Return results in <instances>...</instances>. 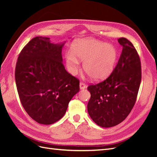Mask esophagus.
Masks as SVG:
<instances>
[{
	"label": "esophagus",
	"mask_w": 157,
	"mask_h": 157,
	"mask_svg": "<svg viewBox=\"0 0 157 157\" xmlns=\"http://www.w3.org/2000/svg\"><path fill=\"white\" fill-rule=\"evenodd\" d=\"M86 85L85 84L84 82H80V89L83 90L84 88H86Z\"/></svg>",
	"instance_id": "1"
}]
</instances>
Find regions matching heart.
Segmentation results:
<instances>
[{
	"label": "heart",
	"instance_id": "heart-1",
	"mask_svg": "<svg viewBox=\"0 0 157 157\" xmlns=\"http://www.w3.org/2000/svg\"><path fill=\"white\" fill-rule=\"evenodd\" d=\"M72 52L65 55L66 63L70 72L75 74L79 65V61H84L83 68L88 75L95 80L108 77L115 68L118 52L111 44L96 39L78 40L71 46Z\"/></svg>",
	"mask_w": 157,
	"mask_h": 157
}]
</instances>
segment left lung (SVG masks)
I'll use <instances>...</instances> for the list:
<instances>
[{"label": "left lung", "instance_id": "1", "mask_svg": "<svg viewBox=\"0 0 157 157\" xmlns=\"http://www.w3.org/2000/svg\"><path fill=\"white\" fill-rule=\"evenodd\" d=\"M118 42L122 51L115 69L103 81L88 87L91 96L87 108L90 117L103 128L120 124L131 112L141 80L140 56L126 38Z\"/></svg>", "mask_w": 157, "mask_h": 157}]
</instances>
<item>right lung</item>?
<instances>
[{"label": "right lung", "mask_w": 157, "mask_h": 157, "mask_svg": "<svg viewBox=\"0 0 157 157\" xmlns=\"http://www.w3.org/2000/svg\"><path fill=\"white\" fill-rule=\"evenodd\" d=\"M63 45L36 36L18 56L15 79L19 97L27 113L39 124H52L61 119L79 92V80L62 63Z\"/></svg>", "instance_id": "1"}]
</instances>
